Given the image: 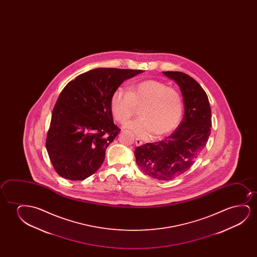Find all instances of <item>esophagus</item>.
<instances>
[{
    "label": "esophagus",
    "instance_id": "obj_1",
    "mask_svg": "<svg viewBox=\"0 0 257 257\" xmlns=\"http://www.w3.org/2000/svg\"><path fill=\"white\" fill-rule=\"evenodd\" d=\"M135 144H136V146H141V145L143 144V142H142V141H141L140 139H136L135 140Z\"/></svg>",
    "mask_w": 257,
    "mask_h": 257
}]
</instances>
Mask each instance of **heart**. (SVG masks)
Instances as JSON below:
<instances>
[{"label": "heart", "mask_w": 257, "mask_h": 257, "mask_svg": "<svg viewBox=\"0 0 257 257\" xmlns=\"http://www.w3.org/2000/svg\"><path fill=\"white\" fill-rule=\"evenodd\" d=\"M141 117L125 123V128L141 139L162 137L171 134L183 117V101L176 89L156 80H145L133 84L129 92L117 88L110 98L115 119L125 123L141 107Z\"/></svg>", "instance_id": "heart-1"}]
</instances>
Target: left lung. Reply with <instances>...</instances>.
<instances>
[{"instance_id":"8db88e82","label":"left lung","mask_w":257,"mask_h":257,"mask_svg":"<svg viewBox=\"0 0 257 257\" xmlns=\"http://www.w3.org/2000/svg\"><path fill=\"white\" fill-rule=\"evenodd\" d=\"M179 86L184 115L170 136L137 147L136 163L148 176L169 181L193 165L211 134V110L207 95L199 83L183 72H162Z\"/></svg>"}]
</instances>
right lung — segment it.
Wrapping results in <instances>:
<instances>
[{"label": "right lung", "instance_id": "obj_1", "mask_svg": "<svg viewBox=\"0 0 257 257\" xmlns=\"http://www.w3.org/2000/svg\"><path fill=\"white\" fill-rule=\"evenodd\" d=\"M143 72L99 67L67 83L53 108L46 137V150L60 176L81 181L98 170L120 131L110 109L113 92Z\"/></svg>", "mask_w": 257, "mask_h": 257}]
</instances>
